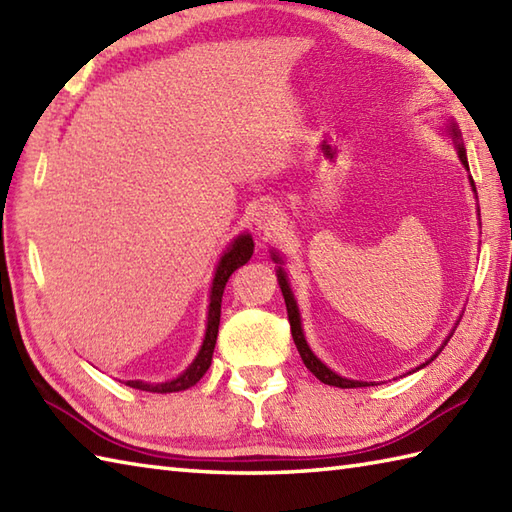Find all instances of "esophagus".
Here are the masks:
<instances>
[{"mask_svg": "<svg viewBox=\"0 0 512 512\" xmlns=\"http://www.w3.org/2000/svg\"><path fill=\"white\" fill-rule=\"evenodd\" d=\"M253 224L259 233L264 235H275L279 228H281V213L277 206L273 204H264L259 206V209L255 211V217H253Z\"/></svg>", "mask_w": 512, "mask_h": 512, "instance_id": "34e87169", "label": "esophagus"}]
</instances>
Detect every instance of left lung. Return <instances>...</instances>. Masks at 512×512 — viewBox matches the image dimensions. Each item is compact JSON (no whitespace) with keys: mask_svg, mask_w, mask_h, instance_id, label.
Masks as SVG:
<instances>
[{"mask_svg":"<svg viewBox=\"0 0 512 512\" xmlns=\"http://www.w3.org/2000/svg\"><path fill=\"white\" fill-rule=\"evenodd\" d=\"M447 134L451 136V140L455 143V147H458V156H460V162L464 165V169L469 171V160H466V149H464V143H462V134H460V129H458V125H455V121L453 118H449L447 121ZM469 180H471V187H473V191H475V182H473V178L469 176ZM270 257H273V262L275 264H279V268H277V281H279V288H281V295H284V301H286V310H288V321H290V332H292V339H295V345H297V350H299V354H301V361H303V365H306L310 372L317 376L321 383H325V385H332V387H341V389H352V387H369V385H374V383H363V380H350V378H343V376H339L336 372H332V369L325 365V363H321L317 356H314V352L310 350V345H308V341H306V336H303V328H301V314H299V306H297V299H295V295H292V290H290V284H288V277H286V270L281 268L284 266V259H281L277 253H270ZM455 328H458V323H455ZM453 336V332L447 336V341L442 343V347L449 343V339ZM442 347L440 350L433 354L429 361H424L420 367H416V369H422V367H427L433 358H436L440 352H442ZM416 369H413V372H416ZM411 374V372H409Z\"/></svg>","mask_w":512,"mask_h":512,"instance_id":"obj_1","label":"left lung"}]
</instances>
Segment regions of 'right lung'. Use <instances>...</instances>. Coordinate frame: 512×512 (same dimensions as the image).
<instances>
[{"label":"right lung","instance_id":"right-lung-1","mask_svg":"<svg viewBox=\"0 0 512 512\" xmlns=\"http://www.w3.org/2000/svg\"><path fill=\"white\" fill-rule=\"evenodd\" d=\"M253 237L248 233L237 235L228 248L224 250V255L220 257L215 268V277H213V286H211V303H209V317H206V334L198 356L193 358V363L184 369V372L167 380V383H143V380H127L129 387L140 389V391H154V394H171V391H182L193 387L198 380L206 374V369L211 367L213 361V350H215V341H217V328H220V312H222V295L226 288V281L231 277L239 266H244L250 255H253Z\"/></svg>","mask_w":512,"mask_h":512}]
</instances>
